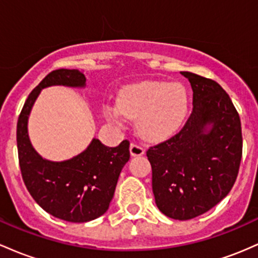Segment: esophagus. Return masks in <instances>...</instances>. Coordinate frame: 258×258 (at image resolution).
<instances>
[{"instance_id":"esophagus-1","label":"esophagus","mask_w":258,"mask_h":258,"mask_svg":"<svg viewBox=\"0 0 258 258\" xmlns=\"http://www.w3.org/2000/svg\"><path fill=\"white\" fill-rule=\"evenodd\" d=\"M145 153V149L144 146L139 145L137 143H132L130 144V155L132 156H141Z\"/></svg>"}]
</instances>
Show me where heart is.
<instances>
[{
    "mask_svg": "<svg viewBox=\"0 0 258 258\" xmlns=\"http://www.w3.org/2000/svg\"><path fill=\"white\" fill-rule=\"evenodd\" d=\"M189 109V95L181 84L144 82L124 88L118 106L106 105L113 121L137 118L139 133L150 140L166 139L180 129Z\"/></svg>",
    "mask_w": 258,
    "mask_h": 258,
    "instance_id": "b5f03b06",
    "label": "heart"
}]
</instances>
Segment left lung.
Masks as SVG:
<instances>
[{
    "label": "left lung",
    "mask_w": 258,
    "mask_h": 258,
    "mask_svg": "<svg viewBox=\"0 0 258 258\" xmlns=\"http://www.w3.org/2000/svg\"><path fill=\"white\" fill-rule=\"evenodd\" d=\"M192 88V111L184 126L146 151L152 191L163 215L187 221L204 215L229 194L242 156L241 123L218 83L181 72ZM213 128L206 133V125Z\"/></svg>",
    "instance_id": "1"
}]
</instances>
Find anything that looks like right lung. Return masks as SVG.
<instances>
[{
  "label": "right lung",
  "instance_id": "add662e5",
  "mask_svg": "<svg viewBox=\"0 0 258 258\" xmlns=\"http://www.w3.org/2000/svg\"><path fill=\"white\" fill-rule=\"evenodd\" d=\"M85 77L75 69H56L30 92L17 124V146L22 178L36 204L56 218L84 223L102 216L113 199L121 168L129 161V141L117 147L94 139L77 157L64 162L43 160L28 137V117L42 88L84 86Z\"/></svg>",
  "mask_w": 258,
  "mask_h": 258
}]
</instances>
